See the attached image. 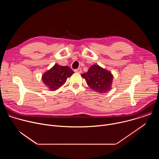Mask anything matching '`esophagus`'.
Wrapping results in <instances>:
<instances>
[{"label":"esophagus","mask_w":159,"mask_h":159,"mask_svg":"<svg viewBox=\"0 0 159 159\" xmlns=\"http://www.w3.org/2000/svg\"><path fill=\"white\" fill-rule=\"evenodd\" d=\"M75 72H76V73H79V74H80V73H82V69H75Z\"/></svg>","instance_id":"obj_1"}]
</instances>
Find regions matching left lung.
<instances>
[{
  "label": "left lung",
  "mask_w": 159,
  "mask_h": 159,
  "mask_svg": "<svg viewBox=\"0 0 159 159\" xmlns=\"http://www.w3.org/2000/svg\"><path fill=\"white\" fill-rule=\"evenodd\" d=\"M90 88L98 93H105L111 89L113 75L111 72L98 65H93L87 72L81 75Z\"/></svg>",
  "instance_id": "left-lung-1"
}]
</instances>
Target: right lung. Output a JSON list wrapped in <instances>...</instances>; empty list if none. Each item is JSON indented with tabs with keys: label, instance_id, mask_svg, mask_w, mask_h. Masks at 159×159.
Segmentation results:
<instances>
[{
	"label": "right lung",
	"instance_id": "add662e5",
	"mask_svg": "<svg viewBox=\"0 0 159 159\" xmlns=\"http://www.w3.org/2000/svg\"><path fill=\"white\" fill-rule=\"evenodd\" d=\"M74 73V72L68 66H61L56 63L43 74L41 79L48 89L55 91L61 87Z\"/></svg>",
	"mask_w": 159,
	"mask_h": 159
}]
</instances>
